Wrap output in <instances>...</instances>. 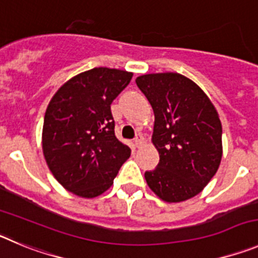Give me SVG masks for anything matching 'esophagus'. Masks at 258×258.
Listing matches in <instances>:
<instances>
[{
  "label": "esophagus",
  "instance_id": "obj_1",
  "mask_svg": "<svg viewBox=\"0 0 258 258\" xmlns=\"http://www.w3.org/2000/svg\"><path fill=\"white\" fill-rule=\"evenodd\" d=\"M134 145H136L137 148H141L142 146L145 145V139H143V137H142L141 134L136 137V139H134Z\"/></svg>",
  "mask_w": 258,
  "mask_h": 258
}]
</instances>
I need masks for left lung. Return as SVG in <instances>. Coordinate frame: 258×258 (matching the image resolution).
<instances>
[{
    "mask_svg": "<svg viewBox=\"0 0 258 258\" xmlns=\"http://www.w3.org/2000/svg\"><path fill=\"white\" fill-rule=\"evenodd\" d=\"M137 86L155 113L152 142L160 162L146 171L148 186L166 202L195 197L216 174L223 127L205 92L178 73L141 75Z\"/></svg>",
    "mask_w": 258,
    "mask_h": 258,
    "instance_id": "left-lung-1",
    "label": "left lung"
}]
</instances>
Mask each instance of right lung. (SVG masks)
<instances>
[{
	"instance_id": "right-lung-1",
	"label": "right lung",
	"mask_w": 258,
	"mask_h": 258,
	"mask_svg": "<svg viewBox=\"0 0 258 258\" xmlns=\"http://www.w3.org/2000/svg\"><path fill=\"white\" fill-rule=\"evenodd\" d=\"M132 73L94 68L78 74L52 97L42 133L43 155L56 180L79 197L106 192L131 148L115 137L111 103Z\"/></svg>"
}]
</instances>
